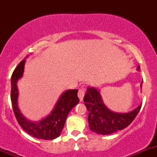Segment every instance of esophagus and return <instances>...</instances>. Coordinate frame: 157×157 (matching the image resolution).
I'll list each match as a JSON object with an SVG mask.
<instances>
[{
	"instance_id": "1",
	"label": "esophagus",
	"mask_w": 157,
	"mask_h": 157,
	"mask_svg": "<svg viewBox=\"0 0 157 157\" xmlns=\"http://www.w3.org/2000/svg\"><path fill=\"white\" fill-rule=\"evenodd\" d=\"M84 94H85L84 89L81 88V89H80V90H79V92H78V97H79V99H80V102H82V101H83V96H84Z\"/></svg>"
}]
</instances>
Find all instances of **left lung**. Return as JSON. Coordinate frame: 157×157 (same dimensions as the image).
Wrapping results in <instances>:
<instances>
[{"label": "left lung", "mask_w": 157, "mask_h": 157, "mask_svg": "<svg viewBox=\"0 0 157 157\" xmlns=\"http://www.w3.org/2000/svg\"><path fill=\"white\" fill-rule=\"evenodd\" d=\"M140 71V66L137 67ZM140 83V88L142 87ZM89 112L88 122L90 130L99 134L108 135L128 127L137 116L141 104L134 110L124 113L111 111L105 105L102 96L97 89L88 86L83 98Z\"/></svg>", "instance_id": "left-lung-1"}]
</instances>
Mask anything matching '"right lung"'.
<instances>
[{
	"label": "right lung",
	"mask_w": 157,
	"mask_h": 157,
	"mask_svg": "<svg viewBox=\"0 0 157 157\" xmlns=\"http://www.w3.org/2000/svg\"><path fill=\"white\" fill-rule=\"evenodd\" d=\"M26 60L23 59L14 70L11 77L10 99L16 118L26 132L33 137L43 140H53L61 135L67 115L79 102L77 90H67L58 98L52 112L38 121L27 119L18 106L19 92L17 82L23 77Z\"/></svg>",
	"instance_id": "right-lung-1"
}]
</instances>
